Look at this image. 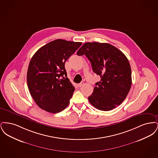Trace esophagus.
<instances>
[{
	"label": "esophagus",
	"instance_id": "1",
	"mask_svg": "<svg viewBox=\"0 0 158 158\" xmlns=\"http://www.w3.org/2000/svg\"><path fill=\"white\" fill-rule=\"evenodd\" d=\"M83 85V82H81L77 84V86H78V87H81Z\"/></svg>",
	"mask_w": 158,
	"mask_h": 158
}]
</instances>
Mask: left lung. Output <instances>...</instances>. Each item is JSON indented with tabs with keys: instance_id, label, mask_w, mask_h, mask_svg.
Masks as SVG:
<instances>
[{
	"instance_id": "1",
	"label": "left lung",
	"mask_w": 158,
	"mask_h": 158,
	"mask_svg": "<svg viewBox=\"0 0 158 158\" xmlns=\"http://www.w3.org/2000/svg\"><path fill=\"white\" fill-rule=\"evenodd\" d=\"M90 61L94 73L100 76L88 100L94 107L110 111L126 99L131 86V70L126 56L108 43H86L77 52Z\"/></svg>"
}]
</instances>
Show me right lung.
Masks as SVG:
<instances>
[{"instance_id": "1", "label": "right lung", "mask_w": 158, "mask_h": 158, "mask_svg": "<svg viewBox=\"0 0 158 158\" xmlns=\"http://www.w3.org/2000/svg\"><path fill=\"white\" fill-rule=\"evenodd\" d=\"M82 44L57 39L41 47L31 58L27 85L35 102L45 111L59 113L69 104L75 87L65 77L64 64Z\"/></svg>"}]
</instances>
